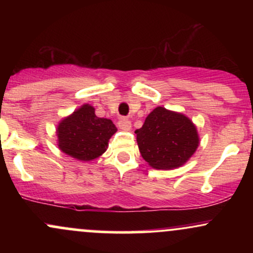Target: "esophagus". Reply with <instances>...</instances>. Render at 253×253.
I'll use <instances>...</instances> for the list:
<instances>
[{
	"mask_svg": "<svg viewBox=\"0 0 253 253\" xmlns=\"http://www.w3.org/2000/svg\"><path fill=\"white\" fill-rule=\"evenodd\" d=\"M119 128L123 130H130V127H132V123L127 118H120L118 123Z\"/></svg>",
	"mask_w": 253,
	"mask_h": 253,
	"instance_id": "1",
	"label": "esophagus"
}]
</instances>
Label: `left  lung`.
I'll use <instances>...</instances> for the list:
<instances>
[{
    "label": "left lung",
    "instance_id": "8db88e82",
    "mask_svg": "<svg viewBox=\"0 0 253 253\" xmlns=\"http://www.w3.org/2000/svg\"><path fill=\"white\" fill-rule=\"evenodd\" d=\"M135 134L143 158L158 170L181 167L199 146L194 124L183 114L163 107L152 110Z\"/></svg>",
    "mask_w": 253,
    "mask_h": 253
}]
</instances>
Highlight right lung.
Returning a JSON list of instances; mask_svg holds the SVG:
<instances>
[{
    "mask_svg": "<svg viewBox=\"0 0 253 253\" xmlns=\"http://www.w3.org/2000/svg\"><path fill=\"white\" fill-rule=\"evenodd\" d=\"M117 127L112 120L97 118L95 109L84 104L64 119L57 129L59 149L78 161H91L101 156Z\"/></svg>",
    "mask_w": 253,
    "mask_h": 253,
    "instance_id": "add662e5",
    "label": "right lung"
}]
</instances>
